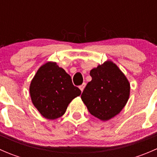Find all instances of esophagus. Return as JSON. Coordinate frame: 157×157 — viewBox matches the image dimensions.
<instances>
[{
	"instance_id": "1",
	"label": "esophagus",
	"mask_w": 157,
	"mask_h": 157,
	"mask_svg": "<svg viewBox=\"0 0 157 157\" xmlns=\"http://www.w3.org/2000/svg\"><path fill=\"white\" fill-rule=\"evenodd\" d=\"M85 86H86V83H83V84H82V85H80V86H79V88H80V90H81L82 92H83V90H84Z\"/></svg>"
}]
</instances>
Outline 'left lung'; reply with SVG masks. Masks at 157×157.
<instances>
[{
  "instance_id": "left-lung-1",
  "label": "left lung",
  "mask_w": 157,
  "mask_h": 157,
  "mask_svg": "<svg viewBox=\"0 0 157 157\" xmlns=\"http://www.w3.org/2000/svg\"><path fill=\"white\" fill-rule=\"evenodd\" d=\"M90 74L92 80L82 93V101L91 115L108 121L127 104L130 83L119 67L109 60L92 69Z\"/></svg>"
}]
</instances>
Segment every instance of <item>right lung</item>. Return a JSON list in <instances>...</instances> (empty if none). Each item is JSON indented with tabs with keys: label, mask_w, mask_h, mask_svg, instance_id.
I'll return each instance as SVG.
<instances>
[{
	"label": "right lung",
	"mask_w": 157,
	"mask_h": 157,
	"mask_svg": "<svg viewBox=\"0 0 157 157\" xmlns=\"http://www.w3.org/2000/svg\"><path fill=\"white\" fill-rule=\"evenodd\" d=\"M31 100L39 113L47 119L62 116L70 102L80 95L71 76L56 62L48 61L41 66L29 86Z\"/></svg>",
	"instance_id": "obj_1"
}]
</instances>
